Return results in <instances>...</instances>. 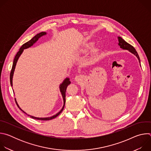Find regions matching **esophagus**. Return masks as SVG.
<instances>
[{
  "instance_id": "1",
  "label": "esophagus",
  "mask_w": 151,
  "mask_h": 151,
  "mask_svg": "<svg viewBox=\"0 0 151 151\" xmlns=\"http://www.w3.org/2000/svg\"><path fill=\"white\" fill-rule=\"evenodd\" d=\"M82 79H83V77H82V76L81 75H77V76H76L75 78V81H76V82H79L80 81H81L82 80Z\"/></svg>"
}]
</instances>
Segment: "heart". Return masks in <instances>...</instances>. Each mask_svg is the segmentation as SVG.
<instances>
[{"instance_id":"b5f03b06","label":"heart","mask_w":151,"mask_h":151,"mask_svg":"<svg viewBox=\"0 0 151 151\" xmlns=\"http://www.w3.org/2000/svg\"><path fill=\"white\" fill-rule=\"evenodd\" d=\"M90 47H91V44H89V45H88L86 46V47H85V51H87V50L89 49V48H90Z\"/></svg>"}]
</instances>
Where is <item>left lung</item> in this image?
I'll return each mask as SVG.
<instances>
[{"mask_svg":"<svg viewBox=\"0 0 151 151\" xmlns=\"http://www.w3.org/2000/svg\"><path fill=\"white\" fill-rule=\"evenodd\" d=\"M118 42H119L118 45L120 47V48H122V50H128V51H130V52H132V54L135 55L136 56V57L138 58L139 63H140V60L139 56L137 51H136L135 48L132 45H131L130 44H129L128 43L125 42L122 37L118 36Z\"/></svg>","mask_w":151,"mask_h":151,"instance_id":"left-lung-1","label":"left lung"}]
</instances>
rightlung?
Wrapping results in <instances>:
<instances>
[{
  "instance_id": "add662e5",
  "label": "right lung",
  "mask_w": 151,
  "mask_h": 151,
  "mask_svg": "<svg viewBox=\"0 0 151 151\" xmlns=\"http://www.w3.org/2000/svg\"><path fill=\"white\" fill-rule=\"evenodd\" d=\"M47 35V32H40L37 35H36L32 39H30L29 41H28L27 42L25 43L24 44H23L22 46H21V47L19 48V51L17 53L15 58H14V62H13V64H12V69H11V73H10V83H11V85L12 86V78H13V75H14V70H15V66H16V64H17V61L19 58V57H20V55H21V54L23 53L24 50L25 49H27V48H29L30 47H31L34 44H35V43L38 40V39L41 37L42 36H44V35ZM71 83V82L70 81V79L69 78H66L65 79H64L63 82L60 85V93L61 94V96L63 97V107L62 109L57 113L55 115L52 116H50V117H46V118H37V117H35V116H32V115H28L27 113H26L24 111H23L22 109H21L20 108V107L19 106V105L18 104L17 101H16V99L15 98V102L18 106V107L19 108V109H21V111H22L24 114H27L28 116H30V117H31L32 118H33V119H38V120H42V121H48V120H50V119H52L55 118H56L58 115H59L60 114V113L63 111L64 107V105H65V102H66V88L68 87V86Z\"/></svg>"
}]
</instances>
